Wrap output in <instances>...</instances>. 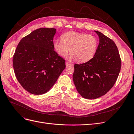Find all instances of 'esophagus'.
<instances>
[{
	"mask_svg": "<svg viewBox=\"0 0 134 134\" xmlns=\"http://www.w3.org/2000/svg\"><path fill=\"white\" fill-rule=\"evenodd\" d=\"M66 67H67V66H72V64H70V63H68V62H66Z\"/></svg>",
	"mask_w": 134,
	"mask_h": 134,
	"instance_id": "34e87169",
	"label": "esophagus"
}]
</instances>
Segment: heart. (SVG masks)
Masks as SVG:
<instances>
[{
    "mask_svg": "<svg viewBox=\"0 0 134 134\" xmlns=\"http://www.w3.org/2000/svg\"><path fill=\"white\" fill-rule=\"evenodd\" d=\"M98 41L94 36L74 31L66 32L62 36V40L53 42V49L60 57H65L68 52V58L76 59L79 63L88 62L96 53Z\"/></svg>",
    "mask_w": 134,
    "mask_h": 134,
    "instance_id": "heart-1",
    "label": "heart"
}]
</instances>
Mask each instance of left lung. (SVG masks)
I'll return each instance as SVG.
<instances>
[{"mask_svg":"<svg viewBox=\"0 0 134 134\" xmlns=\"http://www.w3.org/2000/svg\"><path fill=\"white\" fill-rule=\"evenodd\" d=\"M99 44L93 58L82 64L74 65L72 79L77 92L87 99L105 95L115 84L121 65L115 43L102 33L95 31Z\"/></svg>","mask_w":134,"mask_h":134,"instance_id":"obj_1","label":"left lung"}]
</instances>
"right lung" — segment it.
I'll use <instances>...</instances> for the list:
<instances>
[{"label": "right lung", "instance_id": "obj_1", "mask_svg": "<svg viewBox=\"0 0 134 134\" xmlns=\"http://www.w3.org/2000/svg\"><path fill=\"white\" fill-rule=\"evenodd\" d=\"M56 29L40 28L22 38L13 56L16 79L29 93L48 92L66 67L65 60L53 49Z\"/></svg>", "mask_w": 134, "mask_h": 134}]
</instances>
